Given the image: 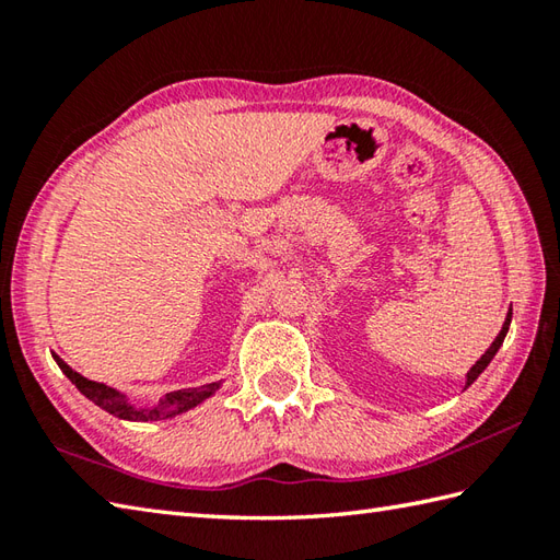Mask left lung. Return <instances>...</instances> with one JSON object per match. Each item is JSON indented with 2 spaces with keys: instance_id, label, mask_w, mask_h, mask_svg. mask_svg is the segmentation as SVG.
<instances>
[{
  "instance_id": "1",
  "label": "left lung",
  "mask_w": 560,
  "mask_h": 560,
  "mask_svg": "<svg viewBox=\"0 0 560 560\" xmlns=\"http://www.w3.org/2000/svg\"><path fill=\"white\" fill-rule=\"evenodd\" d=\"M510 319H513V311H508V315H505V323H503V327H501V331H498V337L493 339V343H491V347L489 349H486V353L481 355V359L477 361V363H474L471 368H469V371H467V375H464V389H467L471 383H474V380H477L483 371H486V368H489V363L493 361V355L498 353V349H501L503 347V341H505V335H508V329H510Z\"/></svg>"
}]
</instances>
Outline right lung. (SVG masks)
<instances>
[{
  "label": "right lung",
  "instance_id": "add662e5",
  "mask_svg": "<svg viewBox=\"0 0 560 560\" xmlns=\"http://www.w3.org/2000/svg\"><path fill=\"white\" fill-rule=\"evenodd\" d=\"M52 359L57 361L59 371H62L71 380V385H74L83 397L91 399L93 404H96V407L117 416V419H122V421L147 423V421L175 419V416L195 409V407H199L201 401H207L209 397L217 395V392L223 385V380H217V383H209V385H201V387L171 392L168 397H163L156 404H137V401L129 399L125 392L115 389L110 385H103V383H93V380L79 375L77 371H71V368L62 359H59V355L52 353Z\"/></svg>",
  "mask_w": 560,
  "mask_h": 560
}]
</instances>
